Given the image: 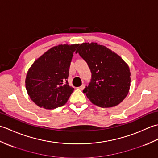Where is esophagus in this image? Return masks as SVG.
Listing matches in <instances>:
<instances>
[{"mask_svg": "<svg viewBox=\"0 0 158 158\" xmlns=\"http://www.w3.org/2000/svg\"><path fill=\"white\" fill-rule=\"evenodd\" d=\"M79 89H81V90H83V89H84L85 88V85L84 84H82L81 86H80V87H79V88H78Z\"/></svg>", "mask_w": 158, "mask_h": 158, "instance_id": "34e87169", "label": "esophagus"}]
</instances>
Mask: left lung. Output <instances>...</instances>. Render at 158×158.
Wrapping results in <instances>:
<instances>
[{
	"label": "left lung",
	"instance_id": "obj_1",
	"mask_svg": "<svg viewBox=\"0 0 158 158\" xmlns=\"http://www.w3.org/2000/svg\"><path fill=\"white\" fill-rule=\"evenodd\" d=\"M77 51L92 73L90 82L83 90L90 101L102 108L122 102L130 87L127 64L111 50L96 43H82Z\"/></svg>",
	"mask_w": 158,
	"mask_h": 158
}]
</instances>
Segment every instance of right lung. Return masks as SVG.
I'll return each instance as SVG.
<instances>
[{
    "label": "right lung",
    "mask_w": 158,
    "mask_h": 158,
    "mask_svg": "<svg viewBox=\"0 0 158 158\" xmlns=\"http://www.w3.org/2000/svg\"><path fill=\"white\" fill-rule=\"evenodd\" d=\"M78 46H55L32 64L26 75V88L36 105L54 109L66 103L74 90L67 79L73 53Z\"/></svg>",
    "instance_id": "right-lung-1"
}]
</instances>
